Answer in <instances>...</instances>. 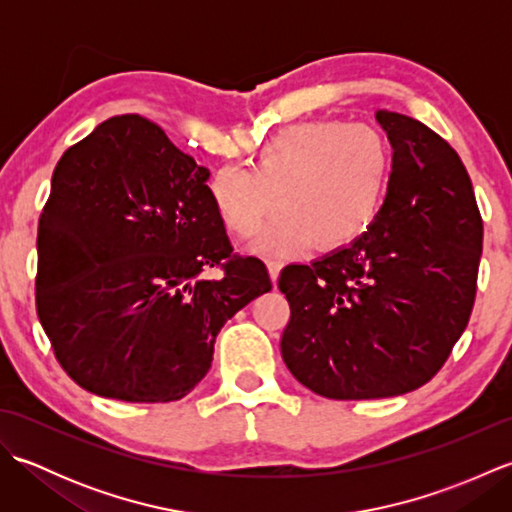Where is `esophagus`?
<instances>
[{
	"instance_id": "34e87169",
	"label": "esophagus",
	"mask_w": 512,
	"mask_h": 512,
	"mask_svg": "<svg viewBox=\"0 0 512 512\" xmlns=\"http://www.w3.org/2000/svg\"><path fill=\"white\" fill-rule=\"evenodd\" d=\"M266 266H268V273H270V279L273 281H277V277H279V270H281V259H275V257H268L266 259Z\"/></svg>"
}]
</instances>
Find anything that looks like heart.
Returning a JSON list of instances; mask_svg holds the SVG:
<instances>
[{"label":"heart","instance_id":"1","mask_svg":"<svg viewBox=\"0 0 512 512\" xmlns=\"http://www.w3.org/2000/svg\"><path fill=\"white\" fill-rule=\"evenodd\" d=\"M394 151L367 123L314 118L279 129L250 158V169L220 165L206 195L233 237L253 235L279 202L262 246L341 248L367 231L389 187Z\"/></svg>","mask_w":512,"mask_h":512}]
</instances>
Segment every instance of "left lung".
<instances>
[{
	"mask_svg": "<svg viewBox=\"0 0 512 512\" xmlns=\"http://www.w3.org/2000/svg\"><path fill=\"white\" fill-rule=\"evenodd\" d=\"M394 167L376 220L350 246L281 270V356L332 400L391 398L447 363L469 323L484 224L466 167L416 118L380 110Z\"/></svg>",
	"mask_w": 512,
	"mask_h": 512,
	"instance_id": "left-lung-1",
	"label": "left lung"
}]
</instances>
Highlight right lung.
I'll return each mask as SVG.
<instances>
[{"label":"right lung","instance_id":"1","mask_svg":"<svg viewBox=\"0 0 512 512\" xmlns=\"http://www.w3.org/2000/svg\"><path fill=\"white\" fill-rule=\"evenodd\" d=\"M209 169L138 114L107 118L61 156L39 217L37 314L76 385L125 402L180 400L222 325L273 288L233 253ZM220 267L213 280L203 273Z\"/></svg>","mask_w":512,"mask_h":512}]
</instances>
